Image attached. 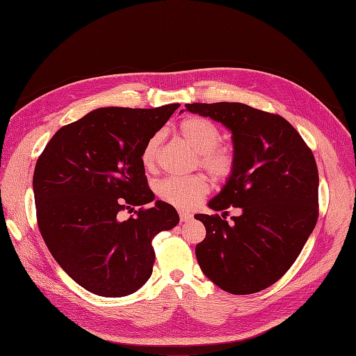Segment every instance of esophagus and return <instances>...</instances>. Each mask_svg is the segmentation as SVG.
I'll return each mask as SVG.
<instances>
[{
    "label": "esophagus",
    "mask_w": 356,
    "mask_h": 356,
    "mask_svg": "<svg viewBox=\"0 0 356 356\" xmlns=\"http://www.w3.org/2000/svg\"><path fill=\"white\" fill-rule=\"evenodd\" d=\"M179 215H180V220H181V222H191V220H192V218H193L191 213L184 212V211H180V212H179Z\"/></svg>",
    "instance_id": "obj_1"
}]
</instances>
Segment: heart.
Here are the masks:
<instances>
[{
	"instance_id": "obj_1",
	"label": "heart",
	"mask_w": 356,
	"mask_h": 356,
	"mask_svg": "<svg viewBox=\"0 0 356 356\" xmlns=\"http://www.w3.org/2000/svg\"><path fill=\"white\" fill-rule=\"evenodd\" d=\"M180 137L197 152V164L212 177L222 180L231 176L235 167V156L228 147H219V129L209 121L191 117L179 125ZM160 134L149 137L141 152V164L145 170H153L157 163ZM209 186L202 175L189 177H170L159 186V195L167 203L179 209H193L208 193Z\"/></svg>"
}]
</instances>
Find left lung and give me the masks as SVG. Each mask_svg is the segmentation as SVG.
Instances as JSON below:
<instances>
[{"mask_svg": "<svg viewBox=\"0 0 356 356\" xmlns=\"http://www.w3.org/2000/svg\"><path fill=\"white\" fill-rule=\"evenodd\" d=\"M186 109L232 133L235 167L208 203L225 215H195L207 238L197 263L211 282L232 294H252L282 278L302 252L319 216V173L312 149L277 114L239 102L186 104Z\"/></svg>", "mask_w": 356, "mask_h": 356, "instance_id": "1", "label": "left lung"}]
</instances>
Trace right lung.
<instances>
[{
	"mask_svg": "<svg viewBox=\"0 0 356 356\" xmlns=\"http://www.w3.org/2000/svg\"><path fill=\"white\" fill-rule=\"evenodd\" d=\"M179 106L98 108L62 127L35 163L40 234L65 273L93 294L136 293L153 273V238L179 223L165 202L143 208L154 193L141 164L147 140ZM122 210L135 216L121 221Z\"/></svg>",
	"mask_w": 356,
	"mask_h": 356,
	"instance_id": "obj_1",
	"label": "right lung"
}]
</instances>
